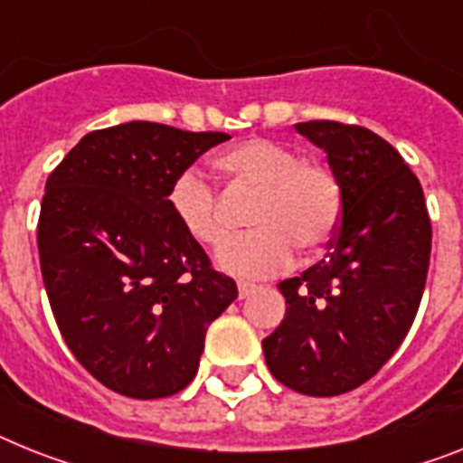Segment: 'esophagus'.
<instances>
[{
	"mask_svg": "<svg viewBox=\"0 0 463 463\" xmlns=\"http://www.w3.org/2000/svg\"><path fill=\"white\" fill-rule=\"evenodd\" d=\"M258 291V286L255 284H246V281H241L239 284V298H248L250 293Z\"/></svg>",
	"mask_w": 463,
	"mask_h": 463,
	"instance_id": "1",
	"label": "esophagus"
}]
</instances>
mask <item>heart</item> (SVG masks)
I'll return each mask as SVG.
<instances>
[{
	"instance_id": "obj_1",
	"label": "heart",
	"mask_w": 463,
	"mask_h": 463,
	"mask_svg": "<svg viewBox=\"0 0 463 463\" xmlns=\"http://www.w3.org/2000/svg\"><path fill=\"white\" fill-rule=\"evenodd\" d=\"M227 194H253L246 236L232 241L217 262L236 277H269L291 265L293 248L317 253L334 239L343 217V189L334 170L303 160L281 141L253 137L213 160ZM167 208L179 229L205 248L232 234L222 196L203 172H179L167 191Z\"/></svg>"
}]
</instances>
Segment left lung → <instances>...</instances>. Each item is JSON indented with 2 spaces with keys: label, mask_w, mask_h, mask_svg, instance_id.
Returning <instances> with one entry per match:
<instances>
[{
  "label": "left lung",
  "mask_w": 463,
  "mask_h": 463,
  "mask_svg": "<svg viewBox=\"0 0 463 463\" xmlns=\"http://www.w3.org/2000/svg\"><path fill=\"white\" fill-rule=\"evenodd\" d=\"M296 129L326 151L343 217L326 260L279 284L286 317L262 350L286 388L343 395L366 383L410 331L429 274L430 220L416 175L372 129L335 120Z\"/></svg>",
  "instance_id": "left-lung-1"
}]
</instances>
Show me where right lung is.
Returning a JSON list of instances; mask_svg holds the SVG:
<instances>
[{
    "label": "right lung",
    "mask_w": 463,
    "mask_h": 463,
    "mask_svg": "<svg viewBox=\"0 0 463 463\" xmlns=\"http://www.w3.org/2000/svg\"><path fill=\"white\" fill-rule=\"evenodd\" d=\"M224 132L160 122L94 129L47 179L37 248L53 319L75 360L110 391H184L205 331L239 296L179 229L167 191Z\"/></svg>",
    "instance_id": "right-lung-1"
}]
</instances>
